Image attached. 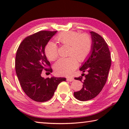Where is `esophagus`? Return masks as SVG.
Segmentation results:
<instances>
[{
    "label": "esophagus",
    "mask_w": 129,
    "mask_h": 129,
    "mask_svg": "<svg viewBox=\"0 0 129 129\" xmlns=\"http://www.w3.org/2000/svg\"><path fill=\"white\" fill-rule=\"evenodd\" d=\"M67 80L68 81H69V82H72V81H74V78L73 77H68L67 78Z\"/></svg>",
    "instance_id": "34e87169"
}]
</instances>
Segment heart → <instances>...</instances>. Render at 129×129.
Returning a JSON list of instances; mask_svg holds the SVG:
<instances>
[{"label": "heart", "mask_w": 129, "mask_h": 129, "mask_svg": "<svg viewBox=\"0 0 129 129\" xmlns=\"http://www.w3.org/2000/svg\"><path fill=\"white\" fill-rule=\"evenodd\" d=\"M55 39L61 44L69 46V56L71 57L58 60L54 65V70L59 75L69 76L78 66L77 59L80 62H83L88 58L92 48V40L89 35H80L75 31L62 32ZM45 53L49 60H55L58 57V48L56 44L48 43L45 48Z\"/></svg>", "instance_id": "1"}]
</instances>
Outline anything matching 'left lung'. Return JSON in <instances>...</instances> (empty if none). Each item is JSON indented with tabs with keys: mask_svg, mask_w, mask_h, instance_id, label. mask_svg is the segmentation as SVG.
<instances>
[{
	"mask_svg": "<svg viewBox=\"0 0 129 129\" xmlns=\"http://www.w3.org/2000/svg\"><path fill=\"white\" fill-rule=\"evenodd\" d=\"M90 34L92 40L90 54L80 69L84 73L88 72V74L82 81V88L74 92L76 99L81 101L93 99L101 92L105 85L111 66L110 53L106 41L99 34L93 31ZM82 76L75 79L82 82Z\"/></svg>",
	"mask_w": 129,
	"mask_h": 129,
	"instance_id": "1",
	"label": "left lung"
}]
</instances>
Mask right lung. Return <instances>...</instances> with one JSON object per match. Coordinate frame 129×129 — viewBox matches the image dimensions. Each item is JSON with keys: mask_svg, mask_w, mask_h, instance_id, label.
<instances>
[{"mask_svg": "<svg viewBox=\"0 0 129 129\" xmlns=\"http://www.w3.org/2000/svg\"><path fill=\"white\" fill-rule=\"evenodd\" d=\"M56 32L41 30L28 36L17 50L15 58L17 76L24 93L36 102L48 101L53 97L58 85L66 80L63 77L44 78L41 76L43 70L49 74L52 72L45 54V47Z\"/></svg>", "mask_w": 129, "mask_h": 129, "instance_id": "obj_1", "label": "right lung"}]
</instances>
